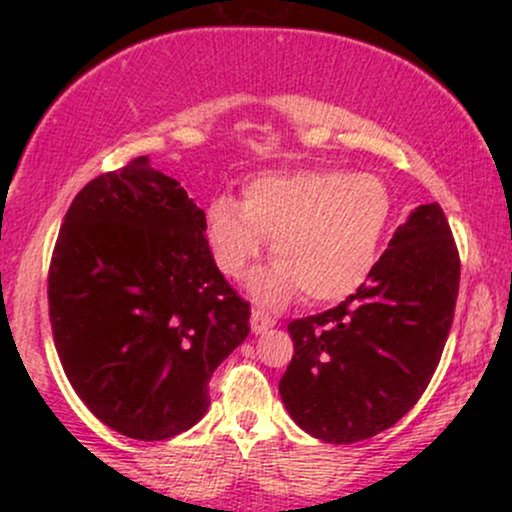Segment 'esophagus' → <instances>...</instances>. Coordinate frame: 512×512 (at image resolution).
<instances>
[{
	"label": "esophagus",
	"instance_id": "34e87169",
	"mask_svg": "<svg viewBox=\"0 0 512 512\" xmlns=\"http://www.w3.org/2000/svg\"><path fill=\"white\" fill-rule=\"evenodd\" d=\"M276 325L274 317L267 315L264 310H252L250 315V330L255 334H264L267 330H272V327Z\"/></svg>",
	"mask_w": 512,
	"mask_h": 512
}]
</instances>
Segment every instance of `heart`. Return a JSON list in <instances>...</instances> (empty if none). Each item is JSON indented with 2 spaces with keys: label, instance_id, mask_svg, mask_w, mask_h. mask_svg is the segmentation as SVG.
<instances>
[{
  "label": "heart",
  "instance_id": "b5f03b06",
  "mask_svg": "<svg viewBox=\"0 0 512 512\" xmlns=\"http://www.w3.org/2000/svg\"><path fill=\"white\" fill-rule=\"evenodd\" d=\"M395 199L383 178L339 168H296L248 180L243 202L216 197L207 207V240L216 267L240 279L267 240L279 262L252 279L267 305L303 291L310 303H337L368 281L390 231Z\"/></svg>",
  "mask_w": 512,
  "mask_h": 512
}]
</instances>
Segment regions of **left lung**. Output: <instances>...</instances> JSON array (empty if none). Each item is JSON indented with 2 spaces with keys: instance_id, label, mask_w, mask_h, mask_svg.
<instances>
[{
  "instance_id": "8db88e82",
  "label": "left lung",
  "mask_w": 512,
  "mask_h": 512,
  "mask_svg": "<svg viewBox=\"0 0 512 512\" xmlns=\"http://www.w3.org/2000/svg\"><path fill=\"white\" fill-rule=\"evenodd\" d=\"M457 289L460 255L448 219L436 202L421 204L361 289L289 325L293 358L279 395L291 419L334 445L395 426L436 373Z\"/></svg>"
}]
</instances>
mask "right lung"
<instances>
[{
	"label": "right lung",
	"mask_w": 512,
	"mask_h": 512,
	"mask_svg": "<svg viewBox=\"0 0 512 512\" xmlns=\"http://www.w3.org/2000/svg\"><path fill=\"white\" fill-rule=\"evenodd\" d=\"M207 219L149 156L74 197L52 252L50 325L69 383L105 426L166 440L207 414L209 378L250 334Z\"/></svg>",
	"instance_id": "1"
}]
</instances>
